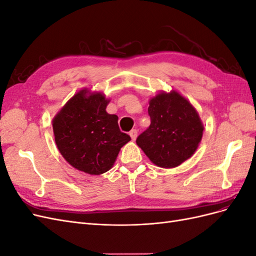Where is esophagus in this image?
<instances>
[{
  "mask_svg": "<svg viewBox=\"0 0 256 256\" xmlns=\"http://www.w3.org/2000/svg\"><path fill=\"white\" fill-rule=\"evenodd\" d=\"M129 134H130V136H131V138H132V140L134 141L136 138V136H138V131L136 130V129H132L129 132Z\"/></svg>",
  "mask_w": 256,
  "mask_h": 256,
  "instance_id": "obj_1",
  "label": "esophagus"
}]
</instances>
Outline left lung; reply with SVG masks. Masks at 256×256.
<instances>
[{
	"instance_id": "left-lung-1",
	"label": "left lung",
	"mask_w": 256,
	"mask_h": 256,
	"mask_svg": "<svg viewBox=\"0 0 256 256\" xmlns=\"http://www.w3.org/2000/svg\"><path fill=\"white\" fill-rule=\"evenodd\" d=\"M150 125L136 138L147 157L160 168L189 159L202 140L204 126L193 106L180 92H161L150 100Z\"/></svg>"
}]
</instances>
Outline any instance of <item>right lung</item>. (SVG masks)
<instances>
[{
	"label": "right lung",
	"mask_w": 256,
	"mask_h": 256,
	"mask_svg": "<svg viewBox=\"0 0 256 256\" xmlns=\"http://www.w3.org/2000/svg\"><path fill=\"white\" fill-rule=\"evenodd\" d=\"M109 102L102 92L84 88L52 120L62 156L74 168L90 175L109 171L122 147L131 140L120 130L118 115L106 113Z\"/></svg>",
	"instance_id": "right-lung-1"
}]
</instances>
